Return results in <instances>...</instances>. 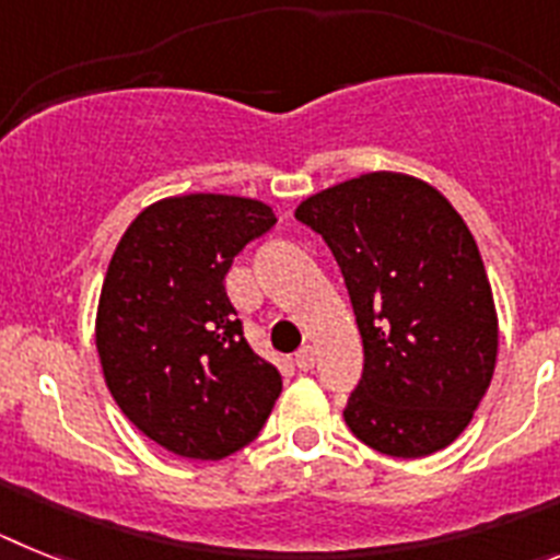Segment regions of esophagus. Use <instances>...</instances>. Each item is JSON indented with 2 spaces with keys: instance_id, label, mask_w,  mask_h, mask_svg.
Returning <instances> with one entry per match:
<instances>
[{
  "instance_id": "esophagus-1",
  "label": "esophagus",
  "mask_w": 560,
  "mask_h": 560,
  "mask_svg": "<svg viewBox=\"0 0 560 560\" xmlns=\"http://www.w3.org/2000/svg\"><path fill=\"white\" fill-rule=\"evenodd\" d=\"M295 366H299L301 372H310V369L315 366V349L313 347H301L299 352H295Z\"/></svg>"
}]
</instances>
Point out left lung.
<instances>
[{"instance_id": "obj_1", "label": "left lung", "mask_w": 560, "mask_h": 560, "mask_svg": "<svg viewBox=\"0 0 560 560\" xmlns=\"http://www.w3.org/2000/svg\"><path fill=\"white\" fill-rule=\"evenodd\" d=\"M295 220L324 236L363 338L349 431L400 459L468 428L499 352V318L474 233L425 179L369 172L313 194Z\"/></svg>"}]
</instances>
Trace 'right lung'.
<instances>
[{"label": "right lung", "mask_w": 560, "mask_h": 560, "mask_svg": "<svg viewBox=\"0 0 560 560\" xmlns=\"http://www.w3.org/2000/svg\"><path fill=\"white\" fill-rule=\"evenodd\" d=\"M276 225L233 194H179L126 228L95 315L104 381L149 440L188 459H225L259 436L281 374L253 352L228 301L233 256Z\"/></svg>", "instance_id": "right-lung-1"}]
</instances>
